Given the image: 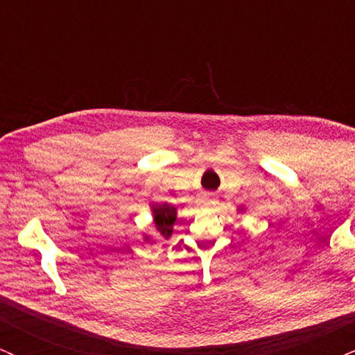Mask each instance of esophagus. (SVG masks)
I'll list each match as a JSON object with an SVG mask.
<instances>
[{
	"instance_id": "34e87169",
	"label": "esophagus",
	"mask_w": 355,
	"mask_h": 355,
	"mask_svg": "<svg viewBox=\"0 0 355 355\" xmlns=\"http://www.w3.org/2000/svg\"><path fill=\"white\" fill-rule=\"evenodd\" d=\"M216 202V196L214 194H209V193H206L202 196V204L204 206H212V204Z\"/></svg>"
}]
</instances>
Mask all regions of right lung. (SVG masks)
Returning <instances> with one entry per match:
<instances>
[{
  "label": "right lung",
  "mask_w": 355,
  "mask_h": 355,
  "mask_svg": "<svg viewBox=\"0 0 355 355\" xmlns=\"http://www.w3.org/2000/svg\"><path fill=\"white\" fill-rule=\"evenodd\" d=\"M154 220H156L157 231L161 232L162 237H168L173 234V224L176 220V209L171 204H154L153 206Z\"/></svg>",
  "instance_id": "add662e5"
}]
</instances>
